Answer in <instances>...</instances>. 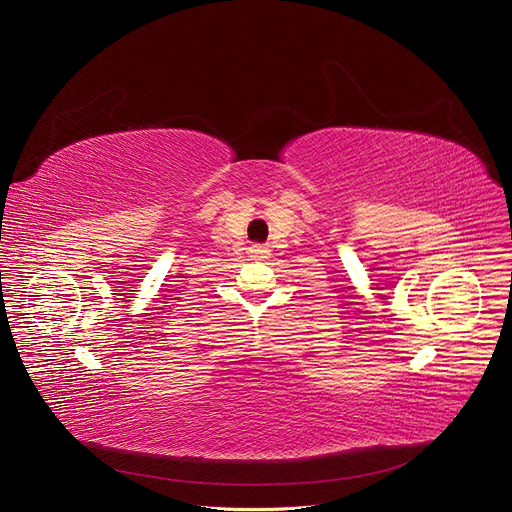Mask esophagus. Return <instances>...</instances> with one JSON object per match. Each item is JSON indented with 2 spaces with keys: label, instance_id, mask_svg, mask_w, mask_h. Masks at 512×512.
I'll use <instances>...</instances> for the list:
<instances>
[{
  "label": "esophagus",
  "instance_id": "34e87169",
  "mask_svg": "<svg viewBox=\"0 0 512 512\" xmlns=\"http://www.w3.org/2000/svg\"><path fill=\"white\" fill-rule=\"evenodd\" d=\"M251 255H253L255 259H265L267 255H270V249H267V247H259V245H257V247H253V249H251Z\"/></svg>",
  "mask_w": 512,
  "mask_h": 512
}]
</instances>
